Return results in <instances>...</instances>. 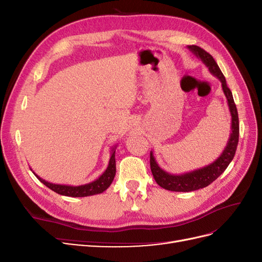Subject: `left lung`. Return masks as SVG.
<instances>
[{"instance_id":"left-lung-1","label":"left lung","mask_w":262,"mask_h":262,"mask_svg":"<svg viewBox=\"0 0 262 262\" xmlns=\"http://www.w3.org/2000/svg\"><path fill=\"white\" fill-rule=\"evenodd\" d=\"M188 49L191 51L198 59H201L210 71V73L214 76H216L222 83V90L224 92L225 97L227 99V105L229 113L232 117L231 123V134L227 141V144L222 154L217 157V160L214 161L208 166H204L202 168L195 169L189 172L180 173V175H175V173H169L163 168L160 167L157 164L154 154L150 150L149 155V164L150 170H152L153 177L157 182L158 186L162 188L169 190V191L176 192H189L194 191L198 189H202L209 186L217 177H220L224 170L227 168V166L233 161L237 144H238V137H239V121H238V113L234 102L233 94L231 90L227 87L226 80L220 70L217 63L213 59L212 55L205 50L198 46H188Z\"/></svg>"}]
</instances>
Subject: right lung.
Masks as SVG:
<instances>
[{
	"label": "right lung",
	"mask_w": 262,
	"mask_h": 262,
	"mask_svg": "<svg viewBox=\"0 0 262 262\" xmlns=\"http://www.w3.org/2000/svg\"><path fill=\"white\" fill-rule=\"evenodd\" d=\"M116 148L117 145H115L112 148V155H110L109 158V163H108V167L106 170L101 173V175L90 184H85L81 186H69V185H58V184H52V182L46 181L45 179L40 178L38 175H36L35 171V176L40 180L45 186L51 189L52 191L57 192L62 195H67V196H89V195H94V194H99L102 193L109 188V186L112 185V182L115 178L116 175Z\"/></svg>",
	"instance_id": "obj_1"
}]
</instances>
